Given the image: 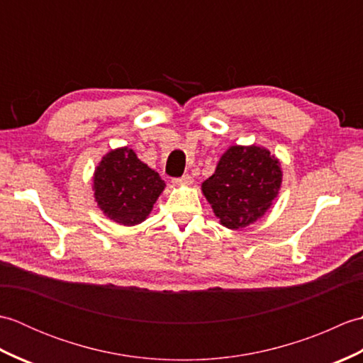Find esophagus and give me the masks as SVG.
<instances>
[{
    "label": "esophagus",
    "mask_w": 363,
    "mask_h": 363,
    "mask_svg": "<svg viewBox=\"0 0 363 363\" xmlns=\"http://www.w3.org/2000/svg\"><path fill=\"white\" fill-rule=\"evenodd\" d=\"M194 182V179H191L190 174H182L181 177H176L174 179V184L176 186H189V184Z\"/></svg>",
    "instance_id": "1"
}]
</instances>
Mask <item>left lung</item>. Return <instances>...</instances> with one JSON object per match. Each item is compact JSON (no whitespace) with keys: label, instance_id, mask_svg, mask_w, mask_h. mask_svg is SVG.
<instances>
[{"label":"left lung","instance_id":"1","mask_svg":"<svg viewBox=\"0 0 363 363\" xmlns=\"http://www.w3.org/2000/svg\"><path fill=\"white\" fill-rule=\"evenodd\" d=\"M279 162L259 146H230L203 182V194L223 226L240 229L257 221L277 196Z\"/></svg>","mask_w":363,"mask_h":363}]
</instances>
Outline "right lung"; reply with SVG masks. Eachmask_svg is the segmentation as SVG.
I'll use <instances>...</instances> for the list:
<instances>
[{"label":"right lung","instance_id":"right-lung-1","mask_svg":"<svg viewBox=\"0 0 363 363\" xmlns=\"http://www.w3.org/2000/svg\"><path fill=\"white\" fill-rule=\"evenodd\" d=\"M95 199L107 217L125 226L142 223L165 187L159 173L145 165L133 150L111 151L98 165Z\"/></svg>","mask_w":363,"mask_h":363}]
</instances>
